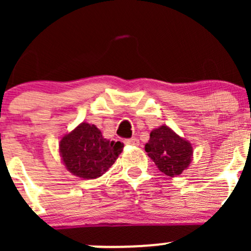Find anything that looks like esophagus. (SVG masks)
Instances as JSON below:
<instances>
[{
	"instance_id": "1",
	"label": "esophagus",
	"mask_w": 251,
	"mask_h": 251,
	"mask_svg": "<svg viewBox=\"0 0 251 251\" xmlns=\"http://www.w3.org/2000/svg\"><path fill=\"white\" fill-rule=\"evenodd\" d=\"M124 142H125V144H127V146H138V144H140V141L135 137L127 138V140H125Z\"/></svg>"
}]
</instances>
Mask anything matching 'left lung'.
<instances>
[{
	"instance_id": "left-lung-1",
	"label": "left lung",
	"mask_w": 251,
	"mask_h": 251,
	"mask_svg": "<svg viewBox=\"0 0 251 251\" xmlns=\"http://www.w3.org/2000/svg\"><path fill=\"white\" fill-rule=\"evenodd\" d=\"M148 156L166 176H177L191 164L193 149L189 142L179 137L168 126H160L151 132L144 147Z\"/></svg>"
}]
</instances>
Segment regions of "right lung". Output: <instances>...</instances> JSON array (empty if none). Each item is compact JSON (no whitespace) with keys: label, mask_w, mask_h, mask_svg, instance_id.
<instances>
[{"label":"right lung","mask_w":251,"mask_h":251,"mask_svg":"<svg viewBox=\"0 0 251 251\" xmlns=\"http://www.w3.org/2000/svg\"><path fill=\"white\" fill-rule=\"evenodd\" d=\"M124 144L104 138L95 125L82 123L62 138L59 153L65 168L85 179L102 176L115 163Z\"/></svg>","instance_id":"1"}]
</instances>
